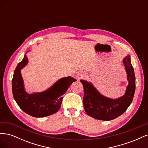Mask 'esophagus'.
I'll list each match as a JSON object with an SVG mask.
<instances>
[{
    "mask_svg": "<svg viewBox=\"0 0 148 148\" xmlns=\"http://www.w3.org/2000/svg\"><path fill=\"white\" fill-rule=\"evenodd\" d=\"M84 77H85V73L83 72H79L77 74V78L78 80L83 78Z\"/></svg>",
    "mask_w": 148,
    "mask_h": 148,
    "instance_id": "1",
    "label": "esophagus"
}]
</instances>
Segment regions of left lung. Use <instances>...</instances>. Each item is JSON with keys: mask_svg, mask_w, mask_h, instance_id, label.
I'll return each mask as SVG.
<instances>
[{"mask_svg": "<svg viewBox=\"0 0 148 148\" xmlns=\"http://www.w3.org/2000/svg\"><path fill=\"white\" fill-rule=\"evenodd\" d=\"M123 62L128 84L125 95L118 99H113L103 96L91 83L80 80L84 88V108L89 116L97 120H111L123 114L131 104L135 91V75L130 56L128 55L125 57Z\"/></svg>", "mask_w": 148, "mask_h": 148, "instance_id": "left-lung-1", "label": "left lung"}]
</instances>
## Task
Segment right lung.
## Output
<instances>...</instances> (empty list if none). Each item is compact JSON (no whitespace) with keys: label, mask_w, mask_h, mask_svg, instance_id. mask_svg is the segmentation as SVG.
Masks as SVG:
<instances>
[{"label":"right lung","mask_w":148,"mask_h":148,"mask_svg":"<svg viewBox=\"0 0 148 148\" xmlns=\"http://www.w3.org/2000/svg\"><path fill=\"white\" fill-rule=\"evenodd\" d=\"M26 54L18 64L12 79V92L17 104L25 113L34 117H44L56 113L59 110L63 99L62 95L73 82L74 78H62L46 91L29 94L26 92L21 70L28 64Z\"/></svg>","instance_id":"add662e5"}]
</instances>
